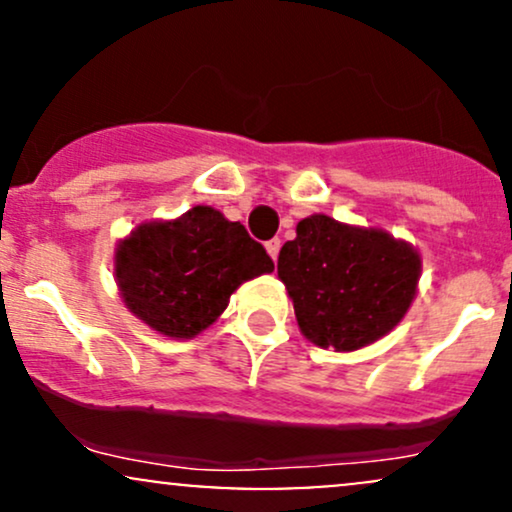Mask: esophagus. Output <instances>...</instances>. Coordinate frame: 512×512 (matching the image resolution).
<instances>
[{"label":"esophagus","mask_w":512,"mask_h":512,"mask_svg":"<svg viewBox=\"0 0 512 512\" xmlns=\"http://www.w3.org/2000/svg\"><path fill=\"white\" fill-rule=\"evenodd\" d=\"M264 248H267L269 257H272V260L276 262V257H279V250H281V240H279V238L267 240V243H264Z\"/></svg>","instance_id":"1"}]
</instances>
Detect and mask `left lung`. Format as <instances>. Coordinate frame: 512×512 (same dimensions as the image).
<instances>
[{
    "mask_svg": "<svg viewBox=\"0 0 512 512\" xmlns=\"http://www.w3.org/2000/svg\"><path fill=\"white\" fill-rule=\"evenodd\" d=\"M276 272L308 342L356 351L383 339L407 315L419 289L421 255L383 228L313 214L298 221Z\"/></svg>",
    "mask_w": 512,
    "mask_h": 512,
    "instance_id": "obj_1",
    "label": "left lung"
}]
</instances>
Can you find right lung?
Segmentation results:
<instances>
[{
  "label": "right lung",
  "mask_w": 512,
  "mask_h": 512,
  "mask_svg": "<svg viewBox=\"0 0 512 512\" xmlns=\"http://www.w3.org/2000/svg\"><path fill=\"white\" fill-rule=\"evenodd\" d=\"M274 272L240 221L214 207L144 221L115 245V281L134 317L170 339H192L219 320L243 281Z\"/></svg>",
  "instance_id": "obj_1"
}]
</instances>
